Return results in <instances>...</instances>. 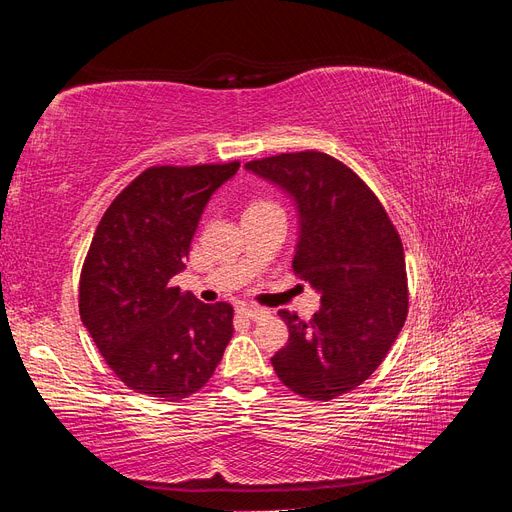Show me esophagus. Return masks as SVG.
<instances>
[{
    "label": "esophagus",
    "mask_w": 512,
    "mask_h": 512,
    "mask_svg": "<svg viewBox=\"0 0 512 512\" xmlns=\"http://www.w3.org/2000/svg\"><path fill=\"white\" fill-rule=\"evenodd\" d=\"M237 314H241L247 320H258V318L265 316L267 312H265V309H260V307H254V305H241L237 309Z\"/></svg>",
    "instance_id": "obj_1"
}]
</instances>
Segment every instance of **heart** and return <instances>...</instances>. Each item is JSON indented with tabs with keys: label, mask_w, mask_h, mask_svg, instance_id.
<instances>
[{
	"label": "heart",
	"mask_w": 512,
	"mask_h": 512,
	"mask_svg": "<svg viewBox=\"0 0 512 512\" xmlns=\"http://www.w3.org/2000/svg\"><path fill=\"white\" fill-rule=\"evenodd\" d=\"M267 209H277V205L271 203V200H254V203L245 209V213H258Z\"/></svg>",
	"instance_id": "heart-1"
}]
</instances>
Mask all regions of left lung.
<instances>
[{
  "mask_svg": "<svg viewBox=\"0 0 512 512\" xmlns=\"http://www.w3.org/2000/svg\"><path fill=\"white\" fill-rule=\"evenodd\" d=\"M245 168L294 200L292 269L322 294L309 322L280 309L290 337L273 369L301 397L335 399L374 374L404 327V245L376 194L327 153H282Z\"/></svg>",
  "mask_w": 512,
  "mask_h": 512,
  "instance_id": "1",
  "label": "left lung"
}]
</instances>
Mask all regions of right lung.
Here are the masks:
<instances>
[{"label":"right lung","mask_w":512,"mask_h":512,"mask_svg":"<svg viewBox=\"0 0 512 512\" xmlns=\"http://www.w3.org/2000/svg\"><path fill=\"white\" fill-rule=\"evenodd\" d=\"M239 162L151 166L106 209L81 271L79 309L104 361L128 389L162 401L209 382L232 337V307L200 303L170 280L209 198Z\"/></svg>","instance_id":"1"}]
</instances>
